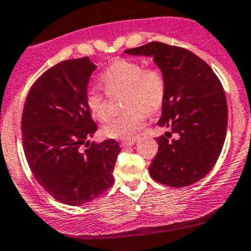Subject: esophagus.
I'll use <instances>...</instances> for the list:
<instances>
[{"label":"esophagus","mask_w":251,"mask_h":251,"mask_svg":"<svg viewBox=\"0 0 251 251\" xmlns=\"http://www.w3.org/2000/svg\"><path fill=\"white\" fill-rule=\"evenodd\" d=\"M135 144V139H126L122 140L121 142V147L122 148H127V147H132V145Z\"/></svg>","instance_id":"1"}]
</instances>
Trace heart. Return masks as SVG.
Wrapping results in <instances>:
<instances>
[{"mask_svg":"<svg viewBox=\"0 0 251 251\" xmlns=\"http://www.w3.org/2000/svg\"><path fill=\"white\" fill-rule=\"evenodd\" d=\"M108 94L127 92L124 107L127 112L112 118L102 129L107 138L130 139L143 127L147 113L159 111L165 101L166 78L159 68H147L134 60L118 59L102 74ZM86 106L97 121L108 118V106L104 92L92 87L86 94Z\"/></svg>","mask_w":251,"mask_h":251,"instance_id":"obj_1","label":"heart"}]
</instances>
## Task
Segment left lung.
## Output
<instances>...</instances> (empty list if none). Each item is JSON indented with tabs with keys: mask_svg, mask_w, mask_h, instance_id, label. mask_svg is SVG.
<instances>
[{
	"mask_svg": "<svg viewBox=\"0 0 251 251\" xmlns=\"http://www.w3.org/2000/svg\"><path fill=\"white\" fill-rule=\"evenodd\" d=\"M124 52L151 56L166 78L157 126L169 132L156 138L150 176L171 187L197 182L213 169L226 139L228 107L221 81L206 61L183 48L151 42Z\"/></svg>",
	"mask_w": 251,
	"mask_h": 251,
	"instance_id": "left-lung-1",
	"label": "left lung"
}]
</instances>
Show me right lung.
I'll return each instance as SVG.
<instances>
[{
	"instance_id": "obj_1",
	"label": "right lung",
	"mask_w": 251,
	"mask_h": 251,
	"mask_svg": "<svg viewBox=\"0 0 251 251\" xmlns=\"http://www.w3.org/2000/svg\"><path fill=\"white\" fill-rule=\"evenodd\" d=\"M95 69L87 56L56 64L33 83L23 108V149L32 174L50 196L70 206L94 201L112 187L121 151L114 139L88 142L97 130L86 106Z\"/></svg>"
}]
</instances>
